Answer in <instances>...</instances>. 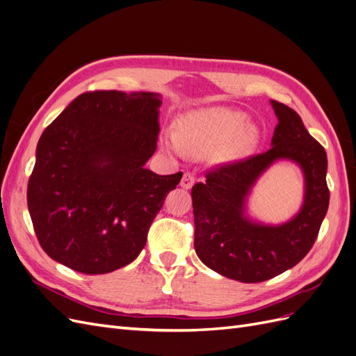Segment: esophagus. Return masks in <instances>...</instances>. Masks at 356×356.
<instances>
[{"label":"esophagus","instance_id":"1","mask_svg":"<svg viewBox=\"0 0 356 356\" xmlns=\"http://www.w3.org/2000/svg\"><path fill=\"white\" fill-rule=\"evenodd\" d=\"M195 181H196V177L190 174V172H186V174L182 175V179H181V187L188 190V188L193 187V184H195Z\"/></svg>","mask_w":356,"mask_h":356}]
</instances>
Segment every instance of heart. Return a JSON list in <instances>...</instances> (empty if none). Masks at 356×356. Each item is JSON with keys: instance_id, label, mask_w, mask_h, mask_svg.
<instances>
[{"instance_id": "b5f03b06", "label": "heart", "mask_w": 356, "mask_h": 356, "mask_svg": "<svg viewBox=\"0 0 356 356\" xmlns=\"http://www.w3.org/2000/svg\"><path fill=\"white\" fill-rule=\"evenodd\" d=\"M257 127L248 115L229 106L190 111L178 120V132L168 131L163 144L177 154L204 156L217 152L220 160H234L255 147Z\"/></svg>"}]
</instances>
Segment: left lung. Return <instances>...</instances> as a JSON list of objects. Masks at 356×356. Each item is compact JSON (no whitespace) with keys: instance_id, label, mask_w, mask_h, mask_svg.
I'll return each mask as SVG.
<instances>
[{"instance_id":"obj_1","label":"left lung","mask_w":356,"mask_h":356,"mask_svg":"<svg viewBox=\"0 0 356 356\" xmlns=\"http://www.w3.org/2000/svg\"><path fill=\"white\" fill-rule=\"evenodd\" d=\"M277 126L266 153L213 166L207 181L191 188L195 250L204 266L245 284L263 282L300 263L314 246L330 203L327 153L300 115L272 101ZM279 158L305 172L304 208L281 226H263L244 217V199L256 178Z\"/></svg>"}]
</instances>
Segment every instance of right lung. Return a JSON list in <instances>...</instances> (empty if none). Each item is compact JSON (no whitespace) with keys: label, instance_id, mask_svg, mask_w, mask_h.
Masks as SVG:
<instances>
[{"label":"right lung","instance_id":"obj_1","mask_svg":"<svg viewBox=\"0 0 356 356\" xmlns=\"http://www.w3.org/2000/svg\"><path fill=\"white\" fill-rule=\"evenodd\" d=\"M159 95L84 92L42 132L28 181L37 239L53 260L84 275L117 270L143 251L182 172L157 175Z\"/></svg>","mask_w":356,"mask_h":356}]
</instances>
